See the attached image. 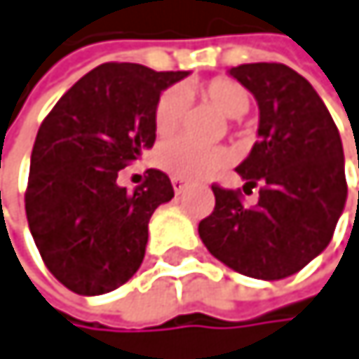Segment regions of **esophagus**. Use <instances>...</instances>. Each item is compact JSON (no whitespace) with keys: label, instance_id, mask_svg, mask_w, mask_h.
I'll return each mask as SVG.
<instances>
[{"label":"esophagus","instance_id":"34e87169","mask_svg":"<svg viewBox=\"0 0 359 359\" xmlns=\"http://www.w3.org/2000/svg\"><path fill=\"white\" fill-rule=\"evenodd\" d=\"M172 187L176 194H181L187 187V181H183V178H178V176H172Z\"/></svg>","mask_w":359,"mask_h":359}]
</instances>
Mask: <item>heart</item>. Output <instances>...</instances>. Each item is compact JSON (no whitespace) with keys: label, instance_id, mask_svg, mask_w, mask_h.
Instances as JSON below:
<instances>
[{"label":"heart","instance_id":"b5f03b06","mask_svg":"<svg viewBox=\"0 0 359 359\" xmlns=\"http://www.w3.org/2000/svg\"><path fill=\"white\" fill-rule=\"evenodd\" d=\"M200 94L213 103L226 118H239L250 107L248 92L232 79L217 77L202 83ZM187 109V96L181 88L165 90L155 107V131L161 137H170L181 127ZM157 163L178 178H206L228 163V153L217 146H200L189 140H170L157 148Z\"/></svg>","mask_w":359,"mask_h":359}]
</instances>
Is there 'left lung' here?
<instances>
[{
    "instance_id": "obj_1",
    "label": "left lung",
    "mask_w": 359,
    "mask_h": 359,
    "mask_svg": "<svg viewBox=\"0 0 359 359\" xmlns=\"http://www.w3.org/2000/svg\"><path fill=\"white\" fill-rule=\"evenodd\" d=\"M228 75L258 105V142L237 172L245 191L256 185L260 191L256 206L245 209L237 191L213 185L215 209L198 234L226 267L256 280H282L330 245L344 211L340 133L321 96L293 68L256 62Z\"/></svg>"
}]
</instances>
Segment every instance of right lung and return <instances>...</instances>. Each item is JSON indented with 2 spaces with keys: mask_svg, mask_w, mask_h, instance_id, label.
<instances>
[{
  "mask_svg": "<svg viewBox=\"0 0 359 359\" xmlns=\"http://www.w3.org/2000/svg\"><path fill=\"white\" fill-rule=\"evenodd\" d=\"M187 75L129 62L101 64L40 125L25 213L47 269L73 293L105 295L140 269L148 222L174 189L153 168L129 194L118 185V172L153 148L159 96Z\"/></svg>",
  "mask_w": 359,
  "mask_h": 359,
  "instance_id": "add662e5",
  "label": "right lung"
}]
</instances>
